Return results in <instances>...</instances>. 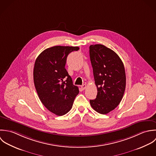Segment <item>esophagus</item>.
Wrapping results in <instances>:
<instances>
[{"mask_svg": "<svg viewBox=\"0 0 156 156\" xmlns=\"http://www.w3.org/2000/svg\"><path fill=\"white\" fill-rule=\"evenodd\" d=\"M81 87L82 90H85L86 88V87H87V86H86V84H83Z\"/></svg>", "mask_w": 156, "mask_h": 156, "instance_id": "1", "label": "esophagus"}]
</instances>
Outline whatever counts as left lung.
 Segmentation results:
<instances>
[{
  "label": "left lung",
  "mask_w": 156,
  "mask_h": 156,
  "mask_svg": "<svg viewBox=\"0 0 156 156\" xmlns=\"http://www.w3.org/2000/svg\"><path fill=\"white\" fill-rule=\"evenodd\" d=\"M98 93L96 99L90 100L92 107L98 113L107 114L121 102L126 86L124 66L113 50L102 44L89 47Z\"/></svg>",
  "instance_id": "left-lung-1"
}]
</instances>
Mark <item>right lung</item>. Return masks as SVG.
<instances>
[{"instance_id":"right-lung-1","label":"right lung","mask_w":156,"mask_h":156,"mask_svg":"<svg viewBox=\"0 0 156 156\" xmlns=\"http://www.w3.org/2000/svg\"><path fill=\"white\" fill-rule=\"evenodd\" d=\"M77 46H56L43 51L34 67V82L38 97L52 113L62 116L72 107L78 87L73 84L65 65L68 55L79 50Z\"/></svg>"}]
</instances>
